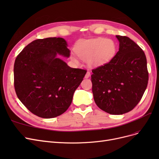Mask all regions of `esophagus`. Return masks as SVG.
<instances>
[{
  "instance_id": "obj_1",
  "label": "esophagus",
  "mask_w": 159,
  "mask_h": 159,
  "mask_svg": "<svg viewBox=\"0 0 159 159\" xmlns=\"http://www.w3.org/2000/svg\"><path fill=\"white\" fill-rule=\"evenodd\" d=\"M89 76H90V71L88 70L87 71V73H86L85 75V78H89Z\"/></svg>"
}]
</instances>
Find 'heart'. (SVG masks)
<instances>
[{
    "label": "heart",
    "instance_id": "heart-1",
    "mask_svg": "<svg viewBox=\"0 0 159 159\" xmlns=\"http://www.w3.org/2000/svg\"><path fill=\"white\" fill-rule=\"evenodd\" d=\"M116 51V45L111 40L104 38L80 42L75 49V54L83 60L88 59L91 66H99L112 58ZM72 58L76 60L73 56Z\"/></svg>",
    "mask_w": 159,
    "mask_h": 159
}]
</instances>
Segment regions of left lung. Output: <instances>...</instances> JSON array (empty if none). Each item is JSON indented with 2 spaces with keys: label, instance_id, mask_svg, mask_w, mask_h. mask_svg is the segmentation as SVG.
I'll return each instance as SVG.
<instances>
[{
  "label": "left lung",
  "instance_id": "1",
  "mask_svg": "<svg viewBox=\"0 0 159 159\" xmlns=\"http://www.w3.org/2000/svg\"><path fill=\"white\" fill-rule=\"evenodd\" d=\"M119 49L107 63L92 70L94 101L104 111L122 115L135 107L147 87L148 72L143 50L127 36H116Z\"/></svg>",
  "mask_w": 159,
  "mask_h": 159
}]
</instances>
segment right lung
<instances>
[{
    "label": "right lung",
    "mask_w": 159,
    "mask_h": 159,
    "mask_svg": "<svg viewBox=\"0 0 159 159\" xmlns=\"http://www.w3.org/2000/svg\"><path fill=\"white\" fill-rule=\"evenodd\" d=\"M64 38L37 39L19 54L14 65V85L18 98L31 113L42 118L64 113L87 71L71 68L56 57L70 56Z\"/></svg>",
    "instance_id": "add662e5"
}]
</instances>
